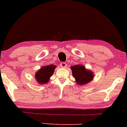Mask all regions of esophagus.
Wrapping results in <instances>:
<instances>
[{
	"instance_id": "esophagus-1",
	"label": "esophagus",
	"mask_w": 127,
	"mask_h": 127,
	"mask_svg": "<svg viewBox=\"0 0 127 127\" xmlns=\"http://www.w3.org/2000/svg\"><path fill=\"white\" fill-rule=\"evenodd\" d=\"M60 66L61 67H66L67 66V64L66 63H65V62H61V63L60 64Z\"/></svg>"
}]
</instances>
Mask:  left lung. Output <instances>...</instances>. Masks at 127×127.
I'll list each match as a JSON object with an SVG mask.
<instances>
[{"mask_svg": "<svg viewBox=\"0 0 127 127\" xmlns=\"http://www.w3.org/2000/svg\"><path fill=\"white\" fill-rule=\"evenodd\" d=\"M72 75L76 80L77 83L83 85L92 81L93 74L90 70L86 69L85 67L81 65H76L71 66Z\"/></svg>", "mask_w": 127, "mask_h": 127, "instance_id": "1", "label": "left lung"}]
</instances>
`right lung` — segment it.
Segmentation results:
<instances>
[{
    "label": "right lung",
    "mask_w": 127,
    "mask_h": 127,
    "mask_svg": "<svg viewBox=\"0 0 127 127\" xmlns=\"http://www.w3.org/2000/svg\"><path fill=\"white\" fill-rule=\"evenodd\" d=\"M56 66L49 65L42 67L35 73V79L39 84L48 83L49 78L53 75Z\"/></svg>",
    "instance_id": "1"
}]
</instances>
